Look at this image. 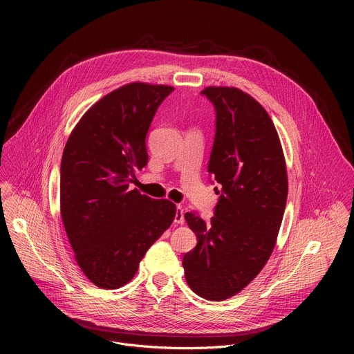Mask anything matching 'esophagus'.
<instances>
[{"mask_svg":"<svg viewBox=\"0 0 354 354\" xmlns=\"http://www.w3.org/2000/svg\"><path fill=\"white\" fill-rule=\"evenodd\" d=\"M183 214H185L183 207H182V206H178V207H176V214H175V223H176V224H183V223H185Z\"/></svg>","mask_w":354,"mask_h":354,"instance_id":"34e87169","label":"esophagus"}]
</instances>
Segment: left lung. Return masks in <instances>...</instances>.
I'll use <instances>...</instances> for the list:
<instances>
[{"instance_id":"8db88e82","label":"left lung","mask_w":354,"mask_h":354,"mask_svg":"<svg viewBox=\"0 0 354 354\" xmlns=\"http://www.w3.org/2000/svg\"><path fill=\"white\" fill-rule=\"evenodd\" d=\"M201 93L216 108L209 174L221 185V196L209 221L185 214L197 245L182 265L197 295L223 301L243 290L269 261L288 180L277 130L258 100L234 86H207Z\"/></svg>"}]
</instances>
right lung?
Masks as SVG:
<instances>
[{
    "label": "right lung",
    "instance_id": "1",
    "mask_svg": "<svg viewBox=\"0 0 354 354\" xmlns=\"http://www.w3.org/2000/svg\"><path fill=\"white\" fill-rule=\"evenodd\" d=\"M174 86L130 82L93 104L73 129L62 158L60 212L74 258L91 283L127 284L176 206L130 190L148 162L145 136Z\"/></svg>",
    "mask_w": 354,
    "mask_h": 354
}]
</instances>
